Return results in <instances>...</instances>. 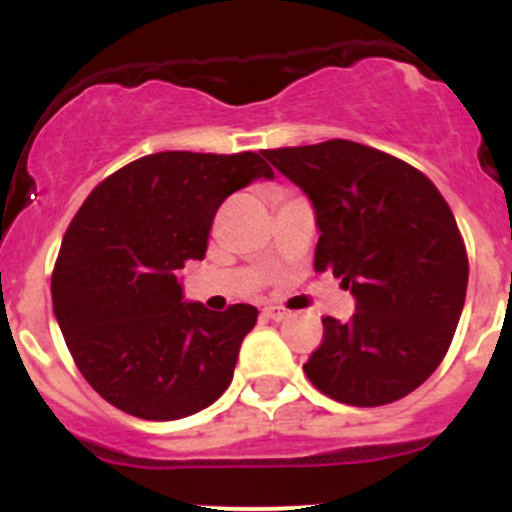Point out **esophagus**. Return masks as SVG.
Instances as JSON below:
<instances>
[{"label": "esophagus", "instance_id": "34e87169", "mask_svg": "<svg viewBox=\"0 0 512 512\" xmlns=\"http://www.w3.org/2000/svg\"><path fill=\"white\" fill-rule=\"evenodd\" d=\"M262 314H265L267 319H275V322H285V319L289 317V309H285V307H275V304H272V307L262 309Z\"/></svg>", "mask_w": 512, "mask_h": 512}]
</instances>
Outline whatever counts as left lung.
<instances>
[{
  "label": "left lung",
  "mask_w": 512,
  "mask_h": 512,
  "mask_svg": "<svg viewBox=\"0 0 512 512\" xmlns=\"http://www.w3.org/2000/svg\"><path fill=\"white\" fill-rule=\"evenodd\" d=\"M307 193L317 215L314 270L342 277L349 322L324 317L304 374L329 399L384 406L418 389L451 347L468 287V255L436 185L361 143L262 151Z\"/></svg>",
  "instance_id": "left-lung-1"
}]
</instances>
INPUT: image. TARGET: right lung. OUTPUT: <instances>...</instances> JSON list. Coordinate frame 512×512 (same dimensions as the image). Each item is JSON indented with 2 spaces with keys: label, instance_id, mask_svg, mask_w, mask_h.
I'll return each mask as SVG.
<instances>
[{
  "label": "right lung",
  "instance_id": "add662e5",
  "mask_svg": "<svg viewBox=\"0 0 512 512\" xmlns=\"http://www.w3.org/2000/svg\"><path fill=\"white\" fill-rule=\"evenodd\" d=\"M275 178L260 153L165 151L123 165L71 220L51 275L56 322L98 396L146 421H175L223 396L252 304L215 314L183 302L178 275L203 260L227 195Z\"/></svg>",
  "mask_w": 512,
  "mask_h": 512
}]
</instances>
